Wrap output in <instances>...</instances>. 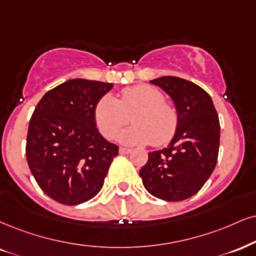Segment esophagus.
Returning a JSON list of instances; mask_svg holds the SVG:
<instances>
[{
    "label": "esophagus",
    "instance_id": "esophagus-1",
    "mask_svg": "<svg viewBox=\"0 0 256 256\" xmlns=\"http://www.w3.org/2000/svg\"><path fill=\"white\" fill-rule=\"evenodd\" d=\"M120 153L121 154H127V153H130L132 150L130 148H126V147H120Z\"/></svg>",
    "mask_w": 256,
    "mask_h": 256
}]
</instances>
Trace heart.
Segmentation results:
<instances>
[{"mask_svg":"<svg viewBox=\"0 0 256 256\" xmlns=\"http://www.w3.org/2000/svg\"><path fill=\"white\" fill-rule=\"evenodd\" d=\"M165 100V94L150 85L126 88L118 100L106 94L97 102L94 122L104 138H112L132 115L134 124L118 135L120 142L133 146L152 141L153 146H162L178 128V112Z\"/></svg>","mask_w":256,"mask_h":256,"instance_id":"heart-1","label":"heart"}]
</instances>
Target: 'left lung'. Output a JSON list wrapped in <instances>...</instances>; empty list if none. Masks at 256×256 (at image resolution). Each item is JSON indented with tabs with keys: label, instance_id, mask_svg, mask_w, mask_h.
<instances>
[{
	"label": "left lung",
	"instance_id": "left-lung-1",
	"mask_svg": "<svg viewBox=\"0 0 256 256\" xmlns=\"http://www.w3.org/2000/svg\"><path fill=\"white\" fill-rule=\"evenodd\" d=\"M150 83L173 100L178 128L168 146L148 153L140 176L154 197L180 202L197 194L215 170L220 134L218 115L210 94L190 80L165 76Z\"/></svg>",
	"mask_w": 256,
	"mask_h": 256
}]
</instances>
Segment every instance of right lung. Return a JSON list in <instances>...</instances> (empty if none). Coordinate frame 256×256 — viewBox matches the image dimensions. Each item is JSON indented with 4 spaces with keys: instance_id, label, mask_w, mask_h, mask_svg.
I'll return each instance as SVG.
<instances>
[{
    "instance_id": "add662e5",
    "label": "right lung",
    "mask_w": 256,
    "mask_h": 256,
    "mask_svg": "<svg viewBox=\"0 0 256 256\" xmlns=\"http://www.w3.org/2000/svg\"><path fill=\"white\" fill-rule=\"evenodd\" d=\"M112 89V83L76 78L47 91L34 109L27 162L41 190L58 203L78 205L94 198L118 154L94 118L97 102Z\"/></svg>"
}]
</instances>
